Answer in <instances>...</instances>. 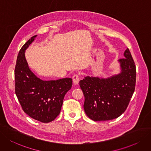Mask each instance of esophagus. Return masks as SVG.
Listing matches in <instances>:
<instances>
[{"mask_svg": "<svg viewBox=\"0 0 151 151\" xmlns=\"http://www.w3.org/2000/svg\"><path fill=\"white\" fill-rule=\"evenodd\" d=\"M72 79H73V83L74 85H77V84L79 83L80 79H79V76L77 74L74 75L73 77H72Z\"/></svg>", "mask_w": 151, "mask_h": 151, "instance_id": "34e87169", "label": "esophagus"}]
</instances>
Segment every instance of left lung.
<instances>
[{"label":"left lung","mask_w":151,"mask_h":151,"mask_svg":"<svg viewBox=\"0 0 151 151\" xmlns=\"http://www.w3.org/2000/svg\"><path fill=\"white\" fill-rule=\"evenodd\" d=\"M118 60L120 72L108 78L86 76L79 82L87 116L95 122L119 117L127 108L135 89L136 69L128 48Z\"/></svg>","instance_id":"obj_1"}]
</instances>
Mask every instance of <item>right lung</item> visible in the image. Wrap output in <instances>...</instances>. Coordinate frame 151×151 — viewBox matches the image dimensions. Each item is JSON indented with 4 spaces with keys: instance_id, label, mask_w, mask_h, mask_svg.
I'll return each mask as SVG.
<instances>
[{
    "instance_id": "1",
    "label": "right lung",
    "mask_w": 151,
    "mask_h": 151,
    "mask_svg": "<svg viewBox=\"0 0 151 151\" xmlns=\"http://www.w3.org/2000/svg\"><path fill=\"white\" fill-rule=\"evenodd\" d=\"M37 35L24 45L17 56L15 68V93L23 110L42 123L53 121L60 113L64 97L72 86L71 78L43 81L29 69L25 52Z\"/></svg>"
}]
</instances>
